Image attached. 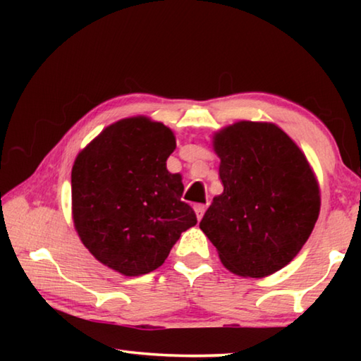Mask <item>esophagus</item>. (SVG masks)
<instances>
[{
	"instance_id": "esophagus-1",
	"label": "esophagus",
	"mask_w": 361,
	"mask_h": 361,
	"mask_svg": "<svg viewBox=\"0 0 361 361\" xmlns=\"http://www.w3.org/2000/svg\"><path fill=\"white\" fill-rule=\"evenodd\" d=\"M194 210H195V215H197V219L200 221V219H202V216H204L205 210H207V204H197V205H194Z\"/></svg>"
}]
</instances>
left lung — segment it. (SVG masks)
<instances>
[{
  "label": "left lung",
  "mask_w": 361,
  "mask_h": 361,
  "mask_svg": "<svg viewBox=\"0 0 361 361\" xmlns=\"http://www.w3.org/2000/svg\"><path fill=\"white\" fill-rule=\"evenodd\" d=\"M223 192L200 221L223 266L240 277L280 271L307 242L320 188L304 152L272 122L240 121L213 135Z\"/></svg>",
  "instance_id": "left-lung-1"
}]
</instances>
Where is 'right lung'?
I'll return each instance as SVG.
<instances>
[{
    "mask_svg": "<svg viewBox=\"0 0 361 361\" xmlns=\"http://www.w3.org/2000/svg\"><path fill=\"white\" fill-rule=\"evenodd\" d=\"M175 148L169 127L137 116L108 126L73 166L71 210L79 239L122 276L162 266L181 232L197 223L181 200V175L167 170Z\"/></svg>",
    "mask_w": 361,
    "mask_h": 361,
    "instance_id": "obj_1",
    "label": "right lung"
}]
</instances>
